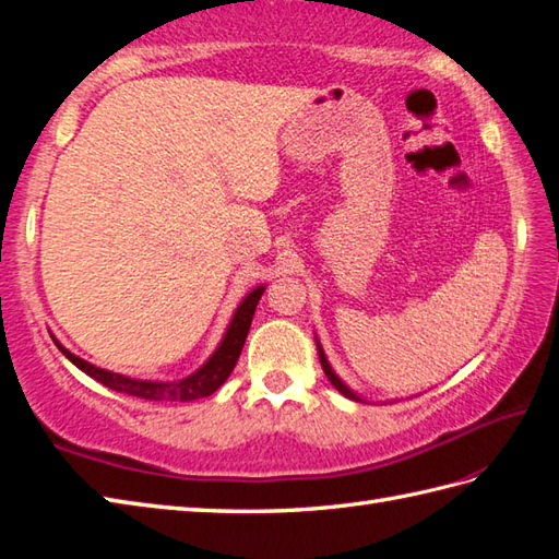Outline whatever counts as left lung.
<instances>
[{"instance_id": "1", "label": "left lung", "mask_w": 559, "mask_h": 559, "mask_svg": "<svg viewBox=\"0 0 559 559\" xmlns=\"http://www.w3.org/2000/svg\"><path fill=\"white\" fill-rule=\"evenodd\" d=\"M314 343H317V355H319V362H322V370H324V374H326V379H329V382L331 384H334L338 391H341V394L343 396H346V399H353V401H367V399H362L360 394H355V391L346 384V382H343V379L334 372V367H331V362L326 360V353H324V348H322V343H319V338L314 336Z\"/></svg>"}]
</instances>
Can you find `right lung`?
Listing matches in <instances>:
<instances>
[{
  "mask_svg": "<svg viewBox=\"0 0 559 559\" xmlns=\"http://www.w3.org/2000/svg\"><path fill=\"white\" fill-rule=\"evenodd\" d=\"M266 286H257L254 290H249L242 302L237 305V310L233 312L228 329L221 338V343L213 350L206 362L194 370L192 374H187L182 379H175V382H158V379H136V377H127L120 372H110L103 370V367H96L88 360L79 358V355L64 348L62 343H57V348L62 350L64 358L69 362H74L81 372H86L88 377L96 379L103 386H108L112 391H120V394L127 396H136V399H146V401H197V399H206L213 391H218L223 386L225 379L230 377L235 370L237 358H240L245 338L249 334V326H252V317L257 305L264 295Z\"/></svg>",
  "mask_w": 559,
  "mask_h": 559,
  "instance_id": "obj_1",
  "label": "right lung"
}]
</instances>
